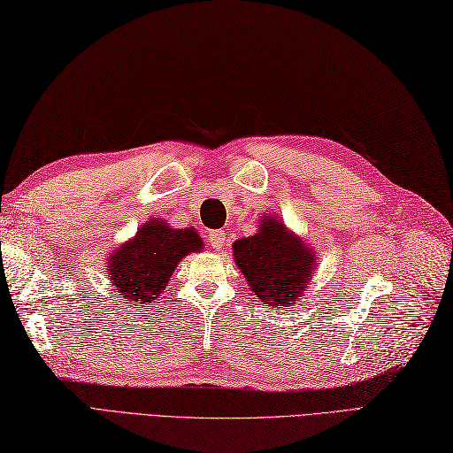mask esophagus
<instances>
[{
	"label": "esophagus",
	"instance_id": "1",
	"mask_svg": "<svg viewBox=\"0 0 453 453\" xmlns=\"http://www.w3.org/2000/svg\"><path fill=\"white\" fill-rule=\"evenodd\" d=\"M207 242L213 250H220L225 244V233L223 230H211V233L207 234Z\"/></svg>",
	"mask_w": 453,
	"mask_h": 453
}]
</instances>
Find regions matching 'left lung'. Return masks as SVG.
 <instances>
[{
  "label": "left lung",
  "instance_id": "obj_1",
  "mask_svg": "<svg viewBox=\"0 0 453 453\" xmlns=\"http://www.w3.org/2000/svg\"><path fill=\"white\" fill-rule=\"evenodd\" d=\"M234 259L261 302L286 310L302 297L315 263L313 251L274 219H263L257 234L236 240Z\"/></svg>",
  "mask_w": 453,
  "mask_h": 453
}]
</instances>
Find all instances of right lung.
Instances as JSON below:
<instances>
[{
    "mask_svg": "<svg viewBox=\"0 0 453 453\" xmlns=\"http://www.w3.org/2000/svg\"><path fill=\"white\" fill-rule=\"evenodd\" d=\"M203 248L194 228H171L161 219L146 223L109 259V280L128 303L148 307L157 300L184 256Z\"/></svg>",
    "mask_w": 453,
    "mask_h": 453,
    "instance_id": "right-lung-1",
    "label": "right lung"
}]
</instances>
